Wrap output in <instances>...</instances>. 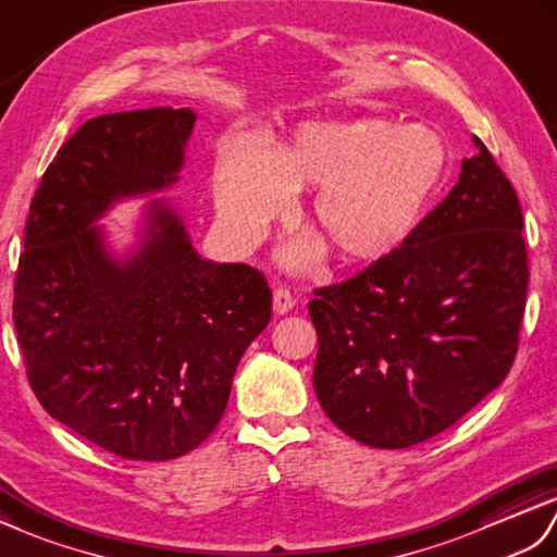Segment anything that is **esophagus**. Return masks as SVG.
<instances>
[{"label": "esophagus", "instance_id": "1", "mask_svg": "<svg viewBox=\"0 0 557 557\" xmlns=\"http://www.w3.org/2000/svg\"><path fill=\"white\" fill-rule=\"evenodd\" d=\"M295 307V298L290 295V290L286 288H276L274 290V314H288Z\"/></svg>", "mask_w": 557, "mask_h": 557}]
</instances>
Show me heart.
Returning <instances> with one entry per match:
<instances>
[{"instance_id": "b5f03b06", "label": "heart", "mask_w": 557, "mask_h": 557, "mask_svg": "<svg viewBox=\"0 0 557 557\" xmlns=\"http://www.w3.org/2000/svg\"><path fill=\"white\" fill-rule=\"evenodd\" d=\"M448 166V145L426 123L302 121L262 152L247 143L226 147L214 171L216 221L231 245L247 250L283 212L288 193L317 188L310 221L322 240L288 243L283 262L312 264L326 242L343 262L372 264L410 240Z\"/></svg>"}]
</instances>
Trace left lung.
I'll list each match as a JSON object with an SVG mask.
<instances>
[{"instance_id":"obj_1","label":"left lung","mask_w":557,"mask_h":557,"mask_svg":"<svg viewBox=\"0 0 557 557\" xmlns=\"http://www.w3.org/2000/svg\"><path fill=\"white\" fill-rule=\"evenodd\" d=\"M398 252L317 290L314 391L343 434L410 448L508 376L527 305L522 209L486 145Z\"/></svg>"}]
</instances>
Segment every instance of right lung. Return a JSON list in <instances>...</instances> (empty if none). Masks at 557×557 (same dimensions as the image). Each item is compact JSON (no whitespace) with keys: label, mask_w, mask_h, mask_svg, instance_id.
I'll use <instances>...</instances> for the list:
<instances>
[{"label":"right lung","mask_w":557,"mask_h":557,"mask_svg":"<svg viewBox=\"0 0 557 557\" xmlns=\"http://www.w3.org/2000/svg\"><path fill=\"white\" fill-rule=\"evenodd\" d=\"M195 119L154 107L85 121L45 171L23 236L14 324L33 393L126 460L200 446L271 319L264 276L205 259L166 197L145 202L123 252L100 224L114 205L178 183Z\"/></svg>","instance_id":"add662e5"}]
</instances>
